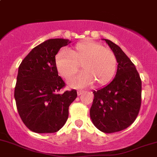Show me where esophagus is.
<instances>
[{
    "instance_id": "obj_1",
    "label": "esophagus",
    "mask_w": 157,
    "mask_h": 157,
    "mask_svg": "<svg viewBox=\"0 0 157 157\" xmlns=\"http://www.w3.org/2000/svg\"><path fill=\"white\" fill-rule=\"evenodd\" d=\"M82 92H83V91L82 90H78L77 91V94H78V95H80Z\"/></svg>"
}]
</instances>
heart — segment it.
I'll return each mask as SVG.
<instances>
[{
    "label": "heart",
    "instance_id": "obj_1",
    "mask_svg": "<svg viewBox=\"0 0 157 157\" xmlns=\"http://www.w3.org/2000/svg\"><path fill=\"white\" fill-rule=\"evenodd\" d=\"M81 64L83 71L68 82L73 87H86L94 82L95 86L104 85L111 80L117 67L115 53L109 48L95 42H80L74 48L60 51L55 58L58 72L70 79Z\"/></svg>",
    "mask_w": 157,
    "mask_h": 157
}]
</instances>
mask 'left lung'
<instances>
[{
    "label": "left lung",
    "mask_w": 157,
    "mask_h": 157,
    "mask_svg": "<svg viewBox=\"0 0 157 157\" xmlns=\"http://www.w3.org/2000/svg\"><path fill=\"white\" fill-rule=\"evenodd\" d=\"M104 40L116 56L118 68L113 81L93 91L90 117L98 130L112 133L127 128L136 118L142 102V80L136 66L119 46Z\"/></svg>",
    "instance_id": "1"
}]
</instances>
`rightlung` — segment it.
I'll use <instances>...</instances> for the list:
<instances>
[{"instance_id": "add662e5", "label": "right lung", "mask_w": 157, "mask_h": 157, "mask_svg": "<svg viewBox=\"0 0 157 157\" xmlns=\"http://www.w3.org/2000/svg\"><path fill=\"white\" fill-rule=\"evenodd\" d=\"M69 43L64 39L46 40L34 48L18 67L14 97L18 114L31 131L56 132L68 119L77 91L59 93L65 83L58 75L55 56Z\"/></svg>"}]
</instances>
